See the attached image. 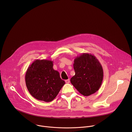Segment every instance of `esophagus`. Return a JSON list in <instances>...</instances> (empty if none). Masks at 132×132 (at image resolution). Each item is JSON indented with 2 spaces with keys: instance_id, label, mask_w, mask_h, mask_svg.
<instances>
[{
  "instance_id": "esophagus-1",
  "label": "esophagus",
  "mask_w": 132,
  "mask_h": 132,
  "mask_svg": "<svg viewBox=\"0 0 132 132\" xmlns=\"http://www.w3.org/2000/svg\"><path fill=\"white\" fill-rule=\"evenodd\" d=\"M65 82L67 83H69L70 82V79H67V80H65Z\"/></svg>"
}]
</instances>
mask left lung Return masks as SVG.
<instances>
[{
    "mask_svg": "<svg viewBox=\"0 0 132 132\" xmlns=\"http://www.w3.org/2000/svg\"><path fill=\"white\" fill-rule=\"evenodd\" d=\"M75 75L71 82L84 96L96 93L100 88L103 79V70L98 59L92 54L83 53L74 61Z\"/></svg>",
    "mask_w": 132,
    "mask_h": 132,
    "instance_id": "8db88e82",
    "label": "left lung"
}]
</instances>
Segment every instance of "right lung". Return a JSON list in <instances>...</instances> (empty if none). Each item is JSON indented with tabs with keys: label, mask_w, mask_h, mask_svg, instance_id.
<instances>
[{
	"label": "right lung",
	"mask_w": 132,
	"mask_h": 132,
	"mask_svg": "<svg viewBox=\"0 0 132 132\" xmlns=\"http://www.w3.org/2000/svg\"><path fill=\"white\" fill-rule=\"evenodd\" d=\"M53 61L37 59L28 68L25 74L26 85L30 94L39 101H53L65 84Z\"/></svg>",
	"instance_id": "right-lung-1"
}]
</instances>
